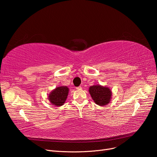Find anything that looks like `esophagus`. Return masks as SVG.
<instances>
[{
	"label": "esophagus",
	"instance_id": "1",
	"mask_svg": "<svg viewBox=\"0 0 157 157\" xmlns=\"http://www.w3.org/2000/svg\"><path fill=\"white\" fill-rule=\"evenodd\" d=\"M77 90H80V89H82V87L81 86H78V87H77V88H76Z\"/></svg>",
	"mask_w": 157,
	"mask_h": 157
}]
</instances>
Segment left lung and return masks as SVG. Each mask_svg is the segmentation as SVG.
Masks as SVG:
<instances>
[{
    "mask_svg": "<svg viewBox=\"0 0 157 157\" xmlns=\"http://www.w3.org/2000/svg\"><path fill=\"white\" fill-rule=\"evenodd\" d=\"M89 92L94 101L100 106H105L110 102L112 92L106 86L101 85H94L89 88Z\"/></svg>",
    "mask_w": 157,
    "mask_h": 157,
    "instance_id": "left-lung-1",
    "label": "left lung"
}]
</instances>
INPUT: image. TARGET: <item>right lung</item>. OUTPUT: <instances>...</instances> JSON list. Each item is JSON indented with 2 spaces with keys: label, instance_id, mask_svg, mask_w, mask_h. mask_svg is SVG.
Here are the masks:
<instances>
[{
  "label": "right lung",
  "instance_id": "right-lung-1",
  "mask_svg": "<svg viewBox=\"0 0 157 157\" xmlns=\"http://www.w3.org/2000/svg\"><path fill=\"white\" fill-rule=\"evenodd\" d=\"M69 90L67 86L57 87L49 94L48 100L56 107L63 105L67 98Z\"/></svg>",
  "mask_w": 157,
  "mask_h": 157
}]
</instances>
